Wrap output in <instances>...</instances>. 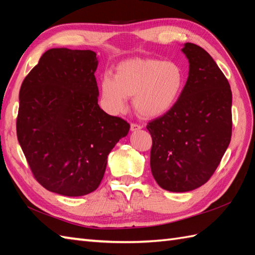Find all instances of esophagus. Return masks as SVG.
Wrapping results in <instances>:
<instances>
[{"label":"esophagus","mask_w":255,"mask_h":255,"mask_svg":"<svg viewBox=\"0 0 255 255\" xmlns=\"http://www.w3.org/2000/svg\"><path fill=\"white\" fill-rule=\"evenodd\" d=\"M142 127L140 126V125H138V124H131L130 125V130L131 131H138V130H140V129H141Z\"/></svg>","instance_id":"obj_1"}]
</instances>
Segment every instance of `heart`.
I'll list each match as a JSON object with an SVG mask.
<instances>
[{
  "label": "heart",
  "mask_w": 255,
  "mask_h": 255,
  "mask_svg": "<svg viewBox=\"0 0 255 255\" xmlns=\"http://www.w3.org/2000/svg\"><path fill=\"white\" fill-rule=\"evenodd\" d=\"M185 74L180 64L158 59L133 58L118 63L114 77L101 79V97L108 113L126 111L128 97L139 116L158 118L169 113L180 100Z\"/></svg>",
  "instance_id": "obj_1"
}]
</instances>
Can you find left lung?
Listing matches in <instances>:
<instances>
[{"mask_svg": "<svg viewBox=\"0 0 255 255\" xmlns=\"http://www.w3.org/2000/svg\"><path fill=\"white\" fill-rule=\"evenodd\" d=\"M189 70L176 105L147 126L152 137L150 166L159 186L189 192L204 185L231 140L232 93L209 53L184 44Z\"/></svg>", "mask_w": 255, "mask_h": 255, "instance_id": "8db88e82", "label": "left lung"}]
</instances>
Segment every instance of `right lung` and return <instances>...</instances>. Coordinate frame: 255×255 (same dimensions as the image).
Masks as SVG:
<instances>
[{
  "label": "right lung",
  "mask_w": 255,
  "mask_h": 255,
  "mask_svg": "<svg viewBox=\"0 0 255 255\" xmlns=\"http://www.w3.org/2000/svg\"><path fill=\"white\" fill-rule=\"evenodd\" d=\"M92 50L52 48L25 78L16 130L35 178L63 196L94 192L107 155L130 125L99 106Z\"/></svg>",
  "instance_id": "add662e5"
}]
</instances>
